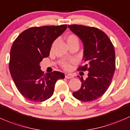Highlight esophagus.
I'll list each match as a JSON object with an SVG mask.
<instances>
[{"instance_id": "1", "label": "esophagus", "mask_w": 130, "mask_h": 130, "mask_svg": "<svg viewBox=\"0 0 130 130\" xmlns=\"http://www.w3.org/2000/svg\"><path fill=\"white\" fill-rule=\"evenodd\" d=\"M65 77L66 79H71L73 77V76L71 74H68V73H65Z\"/></svg>"}]
</instances>
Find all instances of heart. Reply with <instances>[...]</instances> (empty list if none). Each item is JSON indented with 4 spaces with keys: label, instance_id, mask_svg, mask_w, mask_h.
Masks as SVG:
<instances>
[{
    "label": "heart",
    "instance_id": "1",
    "mask_svg": "<svg viewBox=\"0 0 130 130\" xmlns=\"http://www.w3.org/2000/svg\"><path fill=\"white\" fill-rule=\"evenodd\" d=\"M66 42L68 43V44H74V43H77L79 44V38L77 37V36L75 35L74 34H69L66 37ZM62 67L66 70H68L70 68V64H69L68 62H64L62 64Z\"/></svg>",
    "mask_w": 130,
    "mask_h": 130
}]
</instances>
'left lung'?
Returning <instances> with one entry per match:
<instances>
[{
	"instance_id": "1",
	"label": "left lung",
	"mask_w": 130,
	"mask_h": 130,
	"mask_svg": "<svg viewBox=\"0 0 130 130\" xmlns=\"http://www.w3.org/2000/svg\"><path fill=\"white\" fill-rule=\"evenodd\" d=\"M68 27L84 45L85 65L77 70L89 72L86 79L79 78L81 87L73 92V96L85 102L94 101L105 94L111 83L116 65L114 46L108 36L98 28L76 24Z\"/></svg>"
}]
</instances>
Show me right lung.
<instances>
[{
	"label": "right lung",
	"instance_id": "add662e5",
	"mask_svg": "<svg viewBox=\"0 0 130 130\" xmlns=\"http://www.w3.org/2000/svg\"><path fill=\"white\" fill-rule=\"evenodd\" d=\"M67 25L33 27L22 32L10 49L9 69L16 88L29 101L42 102L54 93L56 81L64 74L56 71L44 74L39 63L49 56L51 47Z\"/></svg>",
	"mask_w": 130,
	"mask_h": 130
}]
</instances>
